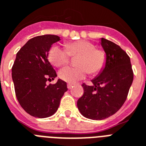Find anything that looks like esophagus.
<instances>
[{"label": "esophagus", "mask_w": 146, "mask_h": 146, "mask_svg": "<svg viewBox=\"0 0 146 146\" xmlns=\"http://www.w3.org/2000/svg\"><path fill=\"white\" fill-rule=\"evenodd\" d=\"M73 84H70V83L67 84V88H68V89H71L72 87H73Z\"/></svg>", "instance_id": "34e87169"}]
</instances>
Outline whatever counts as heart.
I'll return each instance as SVG.
<instances>
[{
	"label": "heart",
	"mask_w": 146,
	"mask_h": 146,
	"mask_svg": "<svg viewBox=\"0 0 146 146\" xmlns=\"http://www.w3.org/2000/svg\"><path fill=\"white\" fill-rule=\"evenodd\" d=\"M95 46L85 40H79L66 45V48L58 45L50 48L48 58L52 64L59 67L67 64L71 56H79L77 59V67L70 66L61 68L58 76L62 80L74 83L84 79L88 71L94 75L104 68L106 63V54L104 51L95 48Z\"/></svg>",
	"instance_id": "heart-1"
}]
</instances>
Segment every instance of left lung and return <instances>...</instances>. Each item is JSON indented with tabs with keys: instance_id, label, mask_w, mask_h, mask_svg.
<instances>
[{
	"instance_id": "1",
	"label": "left lung",
	"mask_w": 146,
	"mask_h": 146,
	"mask_svg": "<svg viewBox=\"0 0 146 146\" xmlns=\"http://www.w3.org/2000/svg\"><path fill=\"white\" fill-rule=\"evenodd\" d=\"M106 53V63L99 74L92 80V85H82L84 94L77 107L84 117L102 120L118 112L126 100L133 80L131 59L120 46L101 38Z\"/></svg>"
}]
</instances>
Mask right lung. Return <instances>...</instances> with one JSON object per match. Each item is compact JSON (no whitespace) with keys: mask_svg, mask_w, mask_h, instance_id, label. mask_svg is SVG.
Instances as JSON below:
<instances>
[{"mask_svg":"<svg viewBox=\"0 0 146 146\" xmlns=\"http://www.w3.org/2000/svg\"><path fill=\"white\" fill-rule=\"evenodd\" d=\"M60 40L58 36L52 34L31 39L17 52L12 67L18 101L34 117L44 118L54 115L67 91V83L60 79L55 84H46L57 76L48 57L53 43Z\"/></svg>","mask_w":146,"mask_h":146,"instance_id":"1","label":"right lung"}]
</instances>
